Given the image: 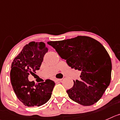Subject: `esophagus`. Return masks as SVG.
<instances>
[{"label": "esophagus", "instance_id": "34e87169", "mask_svg": "<svg viewBox=\"0 0 120 120\" xmlns=\"http://www.w3.org/2000/svg\"><path fill=\"white\" fill-rule=\"evenodd\" d=\"M62 79H58V78H55V81L56 82H58V81H62Z\"/></svg>", "mask_w": 120, "mask_h": 120}]
</instances>
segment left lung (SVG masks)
Masks as SVG:
<instances>
[{
	"instance_id": "left-lung-1",
	"label": "left lung",
	"mask_w": 120,
	"mask_h": 120,
	"mask_svg": "<svg viewBox=\"0 0 120 120\" xmlns=\"http://www.w3.org/2000/svg\"><path fill=\"white\" fill-rule=\"evenodd\" d=\"M61 58L71 68L80 71V79L67 92L75 102L84 106L94 104L109 86L112 64L109 54L101 43L85 36L50 41Z\"/></svg>"
}]
</instances>
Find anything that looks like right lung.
<instances>
[{
	"label": "right lung",
	"instance_id": "obj_1",
	"mask_svg": "<svg viewBox=\"0 0 120 120\" xmlns=\"http://www.w3.org/2000/svg\"><path fill=\"white\" fill-rule=\"evenodd\" d=\"M48 49L44 42H30L15 58L10 73L11 84L17 98L27 107H39L51 98L55 82L46 79L35 84L28 80L30 74L39 69Z\"/></svg>",
	"mask_w": 120,
	"mask_h": 120
}]
</instances>
